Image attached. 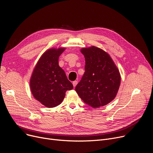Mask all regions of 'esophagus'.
I'll return each mask as SVG.
<instances>
[{
	"instance_id": "34e87169",
	"label": "esophagus",
	"mask_w": 153,
	"mask_h": 153,
	"mask_svg": "<svg viewBox=\"0 0 153 153\" xmlns=\"http://www.w3.org/2000/svg\"><path fill=\"white\" fill-rule=\"evenodd\" d=\"M77 83H78V81H73V82H72L73 86H74V87H76V85L77 84Z\"/></svg>"
}]
</instances>
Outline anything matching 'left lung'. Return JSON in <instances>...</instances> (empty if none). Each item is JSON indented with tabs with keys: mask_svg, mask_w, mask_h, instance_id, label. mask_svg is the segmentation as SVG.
Returning <instances> with one entry per match:
<instances>
[{
	"mask_svg": "<svg viewBox=\"0 0 153 153\" xmlns=\"http://www.w3.org/2000/svg\"><path fill=\"white\" fill-rule=\"evenodd\" d=\"M85 72L75 89L86 104L94 108L110 103L116 97L120 85L119 70L110 55L92 46L82 48Z\"/></svg>",
	"mask_w": 153,
	"mask_h": 153,
	"instance_id": "obj_1",
	"label": "left lung"
}]
</instances>
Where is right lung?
I'll list each match as a JSON object with an SVG mask.
<instances>
[{
  "label": "right lung",
  "instance_id": "1",
  "mask_svg": "<svg viewBox=\"0 0 153 153\" xmlns=\"http://www.w3.org/2000/svg\"><path fill=\"white\" fill-rule=\"evenodd\" d=\"M65 48H52L45 52L34 68L30 78L33 97L48 108L63 101L67 90L73 89L64 71L59 65V58Z\"/></svg>",
  "mask_w": 153,
  "mask_h": 153
}]
</instances>
